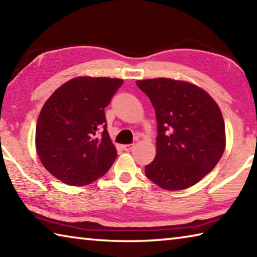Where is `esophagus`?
<instances>
[{
    "instance_id": "obj_1",
    "label": "esophagus",
    "mask_w": 257,
    "mask_h": 257,
    "mask_svg": "<svg viewBox=\"0 0 257 257\" xmlns=\"http://www.w3.org/2000/svg\"><path fill=\"white\" fill-rule=\"evenodd\" d=\"M134 144H129V145H123L122 146V149L124 150V151H127V152H129V151H132L133 149H134Z\"/></svg>"
}]
</instances>
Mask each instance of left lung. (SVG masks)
I'll return each mask as SVG.
<instances>
[{"mask_svg":"<svg viewBox=\"0 0 257 257\" xmlns=\"http://www.w3.org/2000/svg\"><path fill=\"white\" fill-rule=\"evenodd\" d=\"M153 104L158 121L155 159L146 177L165 190L197 184L214 169L225 149L219 105L206 90L169 78L137 80Z\"/></svg>","mask_w":257,"mask_h":257,"instance_id":"1","label":"left lung"}]
</instances>
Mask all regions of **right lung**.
Segmentation results:
<instances>
[{
    "instance_id": "obj_1",
    "label": "right lung",
    "mask_w": 257,
    "mask_h": 257,
    "mask_svg": "<svg viewBox=\"0 0 257 257\" xmlns=\"http://www.w3.org/2000/svg\"><path fill=\"white\" fill-rule=\"evenodd\" d=\"M122 82L118 78L76 77L44 103L35 146L42 164L56 179L85 186L111 168L116 150L108 136L104 108ZM102 127V135L97 137Z\"/></svg>"
}]
</instances>
